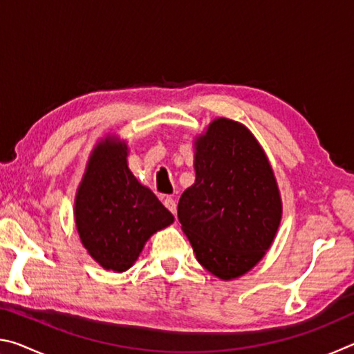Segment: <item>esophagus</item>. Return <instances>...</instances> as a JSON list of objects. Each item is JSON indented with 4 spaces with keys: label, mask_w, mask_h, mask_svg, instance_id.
<instances>
[{
    "label": "esophagus",
    "mask_w": 354,
    "mask_h": 354,
    "mask_svg": "<svg viewBox=\"0 0 354 354\" xmlns=\"http://www.w3.org/2000/svg\"><path fill=\"white\" fill-rule=\"evenodd\" d=\"M164 206H165L167 209H169V211H170L173 215L176 214V201L173 200V198H165V200H164Z\"/></svg>",
    "instance_id": "1"
}]
</instances>
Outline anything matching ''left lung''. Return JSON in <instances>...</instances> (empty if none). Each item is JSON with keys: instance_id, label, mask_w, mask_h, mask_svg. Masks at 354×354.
I'll return each instance as SVG.
<instances>
[{"instance_id": "8db88e82", "label": "left lung", "mask_w": 354, "mask_h": 354, "mask_svg": "<svg viewBox=\"0 0 354 354\" xmlns=\"http://www.w3.org/2000/svg\"><path fill=\"white\" fill-rule=\"evenodd\" d=\"M195 145L196 178L179 198V223L207 272L237 278L262 259L278 231L277 179L254 136L232 120H214Z\"/></svg>"}]
</instances>
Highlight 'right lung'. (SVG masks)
<instances>
[{
  "instance_id": "add662e5",
  "label": "right lung",
  "mask_w": 354,
  "mask_h": 354,
  "mask_svg": "<svg viewBox=\"0 0 354 354\" xmlns=\"http://www.w3.org/2000/svg\"><path fill=\"white\" fill-rule=\"evenodd\" d=\"M124 142H100L77 189L75 218L81 242L106 270L124 272L173 215L128 169Z\"/></svg>"
}]
</instances>
